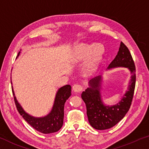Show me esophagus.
Here are the masks:
<instances>
[{
    "mask_svg": "<svg viewBox=\"0 0 149 149\" xmlns=\"http://www.w3.org/2000/svg\"><path fill=\"white\" fill-rule=\"evenodd\" d=\"M82 90H83V88L81 85L75 84L73 86V91H74V92H75V93H80Z\"/></svg>",
    "mask_w": 149,
    "mask_h": 149,
    "instance_id": "34e87169",
    "label": "esophagus"
}]
</instances>
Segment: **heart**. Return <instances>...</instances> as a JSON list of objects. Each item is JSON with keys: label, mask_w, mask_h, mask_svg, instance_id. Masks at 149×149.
I'll return each mask as SVG.
<instances>
[{"label": "heart", "mask_w": 149, "mask_h": 149, "mask_svg": "<svg viewBox=\"0 0 149 149\" xmlns=\"http://www.w3.org/2000/svg\"><path fill=\"white\" fill-rule=\"evenodd\" d=\"M104 47L100 44L80 45L77 49V58H85L90 56V65H94L104 53Z\"/></svg>", "instance_id": "obj_1"}]
</instances>
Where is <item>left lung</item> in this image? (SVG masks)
<instances>
[{"instance_id":"8db88e82","label":"left lung","mask_w":149,"mask_h":149,"mask_svg":"<svg viewBox=\"0 0 149 149\" xmlns=\"http://www.w3.org/2000/svg\"><path fill=\"white\" fill-rule=\"evenodd\" d=\"M118 67L126 68L131 72L128 88L119 102L114 105H105L102 102L100 89L102 77L98 75L89 81V88L81 93V98L86 106V113L90 124L96 130L109 129L122 119L130 107L136 84L134 62L127 47L121 42L116 58L107 69Z\"/></svg>"}]
</instances>
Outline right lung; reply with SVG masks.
<instances>
[{"label":"right lung","instance_id":"1","mask_svg":"<svg viewBox=\"0 0 149 149\" xmlns=\"http://www.w3.org/2000/svg\"><path fill=\"white\" fill-rule=\"evenodd\" d=\"M19 54L20 52H19L17 56L19 55ZM71 91H72V87L70 85H65L60 88L56 93L51 111L45 117H34L30 116L24 110V109L17 100L14 91L12 88L15 103L18 112L31 126L37 131L43 134L56 132L61 128L63 123L64 105L66 100L72 95Z\"/></svg>","mask_w":149,"mask_h":149}]
</instances>
